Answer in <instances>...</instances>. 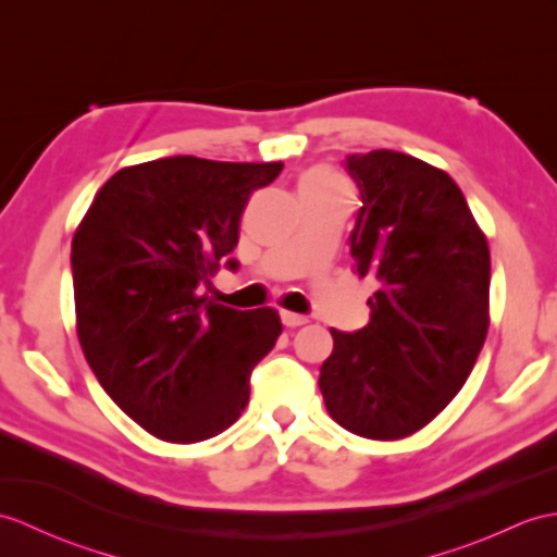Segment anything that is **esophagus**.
<instances>
[{
  "label": "esophagus",
  "mask_w": 557,
  "mask_h": 557,
  "mask_svg": "<svg viewBox=\"0 0 557 557\" xmlns=\"http://www.w3.org/2000/svg\"><path fill=\"white\" fill-rule=\"evenodd\" d=\"M282 322L287 327H301V325H306L308 322V318L306 315H299V313H292V310H282Z\"/></svg>",
  "instance_id": "obj_1"
}]
</instances>
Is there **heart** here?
<instances>
[{
    "label": "heart",
    "mask_w": 557,
    "mask_h": 557,
    "mask_svg": "<svg viewBox=\"0 0 557 557\" xmlns=\"http://www.w3.org/2000/svg\"><path fill=\"white\" fill-rule=\"evenodd\" d=\"M299 194L310 197H346L348 183L332 168H313L299 180Z\"/></svg>",
    "instance_id": "b5f03b06"
}]
</instances>
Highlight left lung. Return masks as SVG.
I'll use <instances>...</instances> for the list:
<instances>
[{"mask_svg": "<svg viewBox=\"0 0 557 557\" xmlns=\"http://www.w3.org/2000/svg\"><path fill=\"white\" fill-rule=\"evenodd\" d=\"M344 163L363 201L354 268L377 292L363 330H330L318 384L344 430L394 442L430 424L470 377L488 330V244L448 173L392 149Z\"/></svg>", "mask_w": 557, "mask_h": 557, "instance_id": "1", "label": "left lung"}]
</instances>
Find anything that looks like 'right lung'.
Masks as SVG:
<instances>
[{
    "label": "right lung",
    "instance_id": "1",
    "mask_svg": "<svg viewBox=\"0 0 557 557\" xmlns=\"http://www.w3.org/2000/svg\"><path fill=\"white\" fill-rule=\"evenodd\" d=\"M282 163L171 157L123 168L103 185L71 247L77 339L119 408L149 434L197 444L249 404V377L275 346V308L211 299L239 242L249 197Z\"/></svg>",
    "mask_w": 557,
    "mask_h": 557
}]
</instances>
